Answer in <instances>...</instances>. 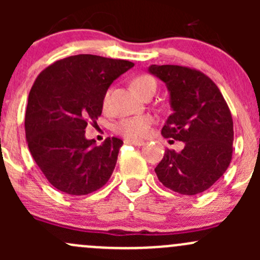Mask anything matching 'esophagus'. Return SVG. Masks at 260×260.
Listing matches in <instances>:
<instances>
[{"label": "esophagus", "mask_w": 260, "mask_h": 260, "mask_svg": "<svg viewBox=\"0 0 260 260\" xmlns=\"http://www.w3.org/2000/svg\"><path fill=\"white\" fill-rule=\"evenodd\" d=\"M125 143H131V145H135V146H145V141H138V140H131V138H127V140L124 141Z\"/></svg>", "instance_id": "1"}]
</instances>
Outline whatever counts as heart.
I'll return each mask as SVG.
<instances>
[{
  "label": "heart",
  "instance_id": "1",
  "mask_svg": "<svg viewBox=\"0 0 260 260\" xmlns=\"http://www.w3.org/2000/svg\"><path fill=\"white\" fill-rule=\"evenodd\" d=\"M132 86L140 95H145L148 91H156L157 83L154 78L148 74H141L132 80ZM109 102V90L104 95L103 104L104 107L108 106ZM153 124V118L151 115H135L122 119L115 125V132L131 140H141L145 138L149 133L151 125Z\"/></svg>",
  "mask_w": 260,
  "mask_h": 260
}]
</instances>
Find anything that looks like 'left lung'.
I'll return each instance as SVG.
<instances>
[{"label": "left lung", "mask_w": 260, "mask_h": 260, "mask_svg": "<svg viewBox=\"0 0 260 260\" xmlns=\"http://www.w3.org/2000/svg\"><path fill=\"white\" fill-rule=\"evenodd\" d=\"M149 73L166 83L172 114L161 133L182 141L181 152L166 149L154 169L162 185L182 195L210 188L233 157V118L216 84L200 70L180 65H151Z\"/></svg>", "instance_id": "left-lung-1"}]
</instances>
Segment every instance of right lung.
Instances as JSON below:
<instances>
[{"mask_svg":"<svg viewBox=\"0 0 260 260\" xmlns=\"http://www.w3.org/2000/svg\"><path fill=\"white\" fill-rule=\"evenodd\" d=\"M132 61L80 54L57 60L36 78L25 114L27 146L44 176L68 195H88L112 176L123 141L95 146L85 128L96 124L109 85Z\"/></svg>","mask_w":260,"mask_h":260,"instance_id":"1","label":"right lung"}]
</instances>
